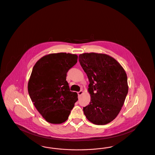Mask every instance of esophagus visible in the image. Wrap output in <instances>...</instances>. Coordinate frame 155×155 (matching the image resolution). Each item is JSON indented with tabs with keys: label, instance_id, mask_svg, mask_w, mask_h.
<instances>
[{
	"label": "esophagus",
	"instance_id": "obj_1",
	"mask_svg": "<svg viewBox=\"0 0 155 155\" xmlns=\"http://www.w3.org/2000/svg\"><path fill=\"white\" fill-rule=\"evenodd\" d=\"M83 93H84V92L81 90V91H80L79 92H77V94H78V96H81L82 94H83Z\"/></svg>",
	"mask_w": 155,
	"mask_h": 155
}]
</instances>
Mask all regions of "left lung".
Masks as SVG:
<instances>
[{
  "mask_svg": "<svg viewBox=\"0 0 155 155\" xmlns=\"http://www.w3.org/2000/svg\"><path fill=\"white\" fill-rule=\"evenodd\" d=\"M78 60L89 81L91 102L83 107L84 114L96 125L109 123L120 113L128 94L125 70L105 54L85 53L80 54Z\"/></svg>",
  "mask_w": 155,
  "mask_h": 155,
  "instance_id": "1",
  "label": "left lung"
}]
</instances>
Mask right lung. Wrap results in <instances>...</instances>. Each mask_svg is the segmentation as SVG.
I'll use <instances>...</instances> for the list:
<instances>
[{
    "mask_svg": "<svg viewBox=\"0 0 155 155\" xmlns=\"http://www.w3.org/2000/svg\"><path fill=\"white\" fill-rule=\"evenodd\" d=\"M77 59L73 54L52 53L39 59L33 67L28 94L37 110L50 123L66 121L78 101L77 92L70 91L66 81L67 73Z\"/></svg>",
    "mask_w": 155,
    "mask_h": 155,
    "instance_id": "obj_1",
    "label": "right lung"
}]
</instances>
